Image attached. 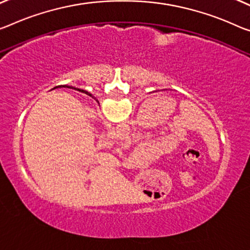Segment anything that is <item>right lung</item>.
<instances>
[{
  "label": "right lung",
  "mask_w": 250,
  "mask_h": 250,
  "mask_svg": "<svg viewBox=\"0 0 250 250\" xmlns=\"http://www.w3.org/2000/svg\"><path fill=\"white\" fill-rule=\"evenodd\" d=\"M63 87H69V86H63ZM78 90H80V91H83V93H86L87 95H89V96H91L89 93H88V91H86V90H83V89H78Z\"/></svg>",
  "instance_id": "1"
}]
</instances>
